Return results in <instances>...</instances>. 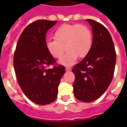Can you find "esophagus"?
Instances as JSON below:
<instances>
[{
    "label": "esophagus",
    "mask_w": 127,
    "mask_h": 127,
    "mask_svg": "<svg viewBox=\"0 0 127 127\" xmlns=\"http://www.w3.org/2000/svg\"><path fill=\"white\" fill-rule=\"evenodd\" d=\"M71 68H70V67H66V71H71Z\"/></svg>",
    "instance_id": "esophagus-1"
}]
</instances>
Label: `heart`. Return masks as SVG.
I'll return each instance as SVG.
<instances>
[{"label": "heart", "instance_id": "heart-1", "mask_svg": "<svg viewBox=\"0 0 127 127\" xmlns=\"http://www.w3.org/2000/svg\"><path fill=\"white\" fill-rule=\"evenodd\" d=\"M54 40H48L46 48L49 54L56 59L63 56L60 63L63 65H72L77 60L85 58L93 46V34L90 28L84 25H64L54 34Z\"/></svg>", "mask_w": 127, "mask_h": 127}]
</instances>
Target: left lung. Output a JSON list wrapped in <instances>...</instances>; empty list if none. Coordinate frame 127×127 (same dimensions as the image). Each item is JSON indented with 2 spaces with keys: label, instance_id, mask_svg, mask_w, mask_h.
I'll use <instances>...</instances> for the list:
<instances>
[{
  "label": "left lung",
  "instance_id": "obj_1",
  "mask_svg": "<svg viewBox=\"0 0 127 127\" xmlns=\"http://www.w3.org/2000/svg\"><path fill=\"white\" fill-rule=\"evenodd\" d=\"M93 29V46L89 54L72 69L73 92L78 100L90 102L109 87L115 72L116 51L110 32L101 23L87 19Z\"/></svg>",
  "mask_w": 127,
  "mask_h": 127
}]
</instances>
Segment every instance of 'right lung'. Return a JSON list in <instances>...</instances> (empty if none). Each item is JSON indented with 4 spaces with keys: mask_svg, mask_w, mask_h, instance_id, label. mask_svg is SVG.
<instances>
[{
    "mask_svg": "<svg viewBox=\"0 0 127 127\" xmlns=\"http://www.w3.org/2000/svg\"><path fill=\"white\" fill-rule=\"evenodd\" d=\"M57 21L38 20L25 27L19 37L13 58L18 84L33 102L50 104L56 99L65 67L56 64L46 48V34ZM50 65L52 69L49 68Z\"/></svg>",
    "mask_w": 127,
    "mask_h": 127,
    "instance_id": "add662e5",
    "label": "right lung"
}]
</instances>
